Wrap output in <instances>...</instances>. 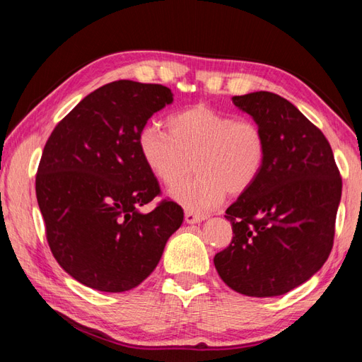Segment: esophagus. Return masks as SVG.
I'll use <instances>...</instances> for the list:
<instances>
[{"mask_svg": "<svg viewBox=\"0 0 362 362\" xmlns=\"http://www.w3.org/2000/svg\"><path fill=\"white\" fill-rule=\"evenodd\" d=\"M205 221L204 214H197L193 211H185V222L187 224H199V222Z\"/></svg>", "mask_w": 362, "mask_h": 362, "instance_id": "obj_1", "label": "esophagus"}]
</instances>
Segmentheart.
Here are the masks:
<instances>
[{
	"label": "heart",
	"mask_w": 362,
	"mask_h": 362,
	"mask_svg": "<svg viewBox=\"0 0 362 362\" xmlns=\"http://www.w3.org/2000/svg\"><path fill=\"white\" fill-rule=\"evenodd\" d=\"M168 132L146 126L138 135V151L151 174L163 185H173L190 168L198 175L169 189V197L183 209L205 213L230 194L253 187L266 163V136L250 119H235L206 105L173 113Z\"/></svg>",
	"instance_id": "heart-1"
}]
</instances>
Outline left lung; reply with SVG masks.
I'll list each match as a JSON object with an SVG mask.
<instances>
[{
    "mask_svg": "<svg viewBox=\"0 0 362 362\" xmlns=\"http://www.w3.org/2000/svg\"><path fill=\"white\" fill-rule=\"evenodd\" d=\"M263 130V173L227 209L233 240L214 267L228 288L249 297L283 296L308 281L333 247L342 179L325 135L286 99L233 96Z\"/></svg>",
    "mask_w": 362,
    "mask_h": 362,
    "instance_id": "left-lung-1",
    "label": "left lung"
}]
</instances>
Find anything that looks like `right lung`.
I'll return each mask as SVG.
<instances>
[{
	"label": "right lung",
	"mask_w": 362,
	"mask_h": 362,
	"mask_svg": "<svg viewBox=\"0 0 362 362\" xmlns=\"http://www.w3.org/2000/svg\"><path fill=\"white\" fill-rule=\"evenodd\" d=\"M158 83L115 81L86 96L52 130L35 177L54 258L86 286L124 292L148 279L183 210L163 201L138 151L153 113L174 101Z\"/></svg>",
	"instance_id": "add662e5"
}]
</instances>
